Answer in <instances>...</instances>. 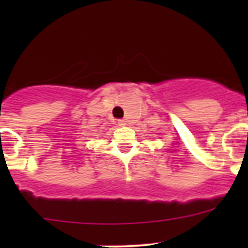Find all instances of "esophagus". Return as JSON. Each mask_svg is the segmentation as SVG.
Masks as SVG:
<instances>
[{
	"label": "esophagus",
	"instance_id": "obj_1",
	"mask_svg": "<svg viewBox=\"0 0 248 248\" xmlns=\"http://www.w3.org/2000/svg\"><path fill=\"white\" fill-rule=\"evenodd\" d=\"M117 124H119V126H121V127H124V126H126V121H124V120H117Z\"/></svg>",
	"mask_w": 248,
	"mask_h": 248
}]
</instances>
